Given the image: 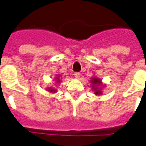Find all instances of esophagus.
<instances>
[{"instance_id": "34e87169", "label": "esophagus", "mask_w": 146, "mask_h": 146, "mask_svg": "<svg viewBox=\"0 0 146 146\" xmlns=\"http://www.w3.org/2000/svg\"><path fill=\"white\" fill-rule=\"evenodd\" d=\"M80 73H74V76H75V78H76V79H79V78H80Z\"/></svg>"}]
</instances>
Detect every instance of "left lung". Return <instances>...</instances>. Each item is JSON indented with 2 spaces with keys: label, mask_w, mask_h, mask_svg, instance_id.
I'll list each match as a JSON object with an SVG mask.
<instances>
[{
  "label": "left lung",
  "mask_w": 146,
  "mask_h": 146,
  "mask_svg": "<svg viewBox=\"0 0 146 146\" xmlns=\"http://www.w3.org/2000/svg\"><path fill=\"white\" fill-rule=\"evenodd\" d=\"M90 85L92 87V90L94 92V94L97 96H102L104 88L106 87L104 84L102 82V80L96 76H92L90 80Z\"/></svg>",
  "instance_id": "8db88e82"
}]
</instances>
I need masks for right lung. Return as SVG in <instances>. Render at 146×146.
<instances>
[{"instance_id":"1","label":"right lung","mask_w":146,"mask_h":146,"mask_svg":"<svg viewBox=\"0 0 146 146\" xmlns=\"http://www.w3.org/2000/svg\"><path fill=\"white\" fill-rule=\"evenodd\" d=\"M62 74H55V83L57 84V85H58L59 84L62 82ZM46 90L47 91L50 93H56L57 92V89L55 88L54 87H48L46 88Z\"/></svg>"}]
</instances>
